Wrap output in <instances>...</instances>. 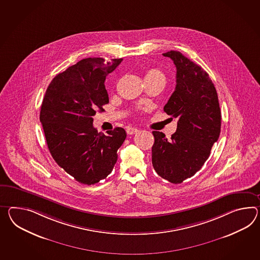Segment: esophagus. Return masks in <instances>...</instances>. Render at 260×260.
Instances as JSON below:
<instances>
[{
    "label": "esophagus",
    "instance_id": "esophagus-1",
    "mask_svg": "<svg viewBox=\"0 0 260 260\" xmlns=\"http://www.w3.org/2000/svg\"><path fill=\"white\" fill-rule=\"evenodd\" d=\"M138 132H139V129L136 128V127H127V133L129 134V135H133V134H135V133H137Z\"/></svg>",
    "mask_w": 260,
    "mask_h": 260
}]
</instances>
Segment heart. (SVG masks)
<instances>
[{
    "mask_svg": "<svg viewBox=\"0 0 260 260\" xmlns=\"http://www.w3.org/2000/svg\"><path fill=\"white\" fill-rule=\"evenodd\" d=\"M145 81L146 82H159V83H165V73L158 69L153 68L149 69L146 71L145 73ZM144 111H146V109H144Z\"/></svg>",
    "mask_w": 260,
    "mask_h": 260,
    "instance_id": "b5f03b06",
    "label": "heart"
}]
</instances>
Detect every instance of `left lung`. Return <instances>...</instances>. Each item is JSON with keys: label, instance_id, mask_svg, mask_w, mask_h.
I'll return each instance as SVG.
<instances>
[{"label": "left lung", "instance_id": "8db88e82", "mask_svg": "<svg viewBox=\"0 0 260 260\" xmlns=\"http://www.w3.org/2000/svg\"><path fill=\"white\" fill-rule=\"evenodd\" d=\"M177 68V85L165 113L177 119L171 139L152 132V165L159 177L174 184L194 176L209 158L221 133V110L215 86L201 67L181 52L164 53Z\"/></svg>", "mask_w": 260, "mask_h": 260}]
</instances>
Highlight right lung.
Instances as JSON below:
<instances>
[{
	"label": "right lung",
	"mask_w": 260,
	"mask_h": 260,
	"mask_svg": "<svg viewBox=\"0 0 260 260\" xmlns=\"http://www.w3.org/2000/svg\"><path fill=\"white\" fill-rule=\"evenodd\" d=\"M122 60L83 59L54 77L46 91L40 122L48 148L56 164L80 183L106 178L127 137L122 127L105 135L93 127V116L109 103L106 76Z\"/></svg>",
	"instance_id": "1"
}]
</instances>
